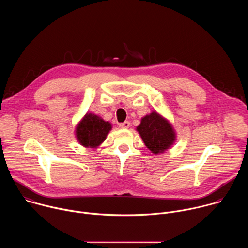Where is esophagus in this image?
<instances>
[{"instance_id":"34e87169","label":"esophagus","mask_w":248,"mask_h":248,"mask_svg":"<svg viewBox=\"0 0 248 248\" xmlns=\"http://www.w3.org/2000/svg\"><path fill=\"white\" fill-rule=\"evenodd\" d=\"M119 125H120V127H122V128H128V127L130 126V123L126 121V122H124V123L120 124Z\"/></svg>"}]
</instances>
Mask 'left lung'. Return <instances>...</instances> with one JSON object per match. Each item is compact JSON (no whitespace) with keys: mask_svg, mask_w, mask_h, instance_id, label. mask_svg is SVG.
<instances>
[{"mask_svg":"<svg viewBox=\"0 0 248 248\" xmlns=\"http://www.w3.org/2000/svg\"><path fill=\"white\" fill-rule=\"evenodd\" d=\"M136 130L145 146L155 155L170 149L176 139V133L171 124L156 111H152L141 119Z\"/></svg>","mask_w":248,"mask_h":248,"instance_id":"1","label":"left lung"}]
</instances>
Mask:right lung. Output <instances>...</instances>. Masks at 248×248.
Returning a JSON list of instances; mask_svg holds the SVG:
<instances>
[{
  "mask_svg": "<svg viewBox=\"0 0 248 248\" xmlns=\"http://www.w3.org/2000/svg\"><path fill=\"white\" fill-rule=\"evenodd\" d=\"M112 124L98 115L87 112L76 126L75 135L85 148H98L107 138Z\"/></svg>",
  "mask_w": 248,
  "mask_h": 248,
  "instance_id": "obj_1",
  "label": "right lung"
}]
</instances>
